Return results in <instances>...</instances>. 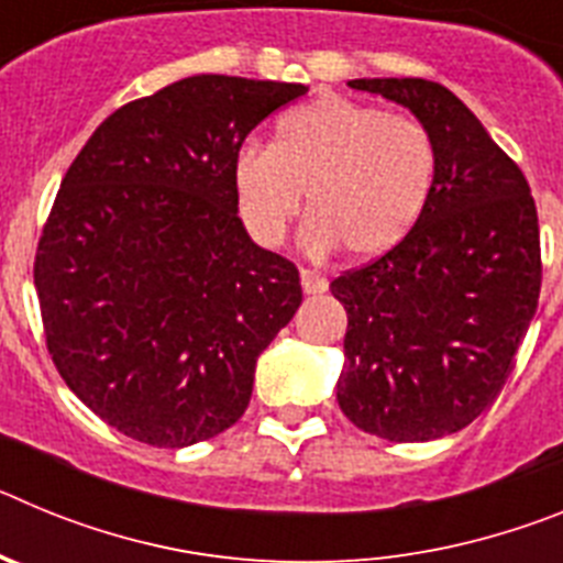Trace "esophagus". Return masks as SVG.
<instances>
[{
  "mask_svg": "<svg viewBox=\"0 0 563 563\" xmlns=\"http://www.w3.org/2000/svg\"><path fill=\"white\" fill-rule=\"evenodd\" d=\"M301 287H305L307 296H316V292H324L327 290V278L318 276L316 271H301Z\"/></svg>",
  "mask_w": 563,
  "mask_h": 563,
  "instance_id": "esophagus-1",
  "label": "esophagus"
}]
</instances>
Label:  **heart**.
<instances>
[{"mask_svg":"<svg viewBox=\"0 0 563 563\" xmlns=\"http://www.w3.org/2000/svg\"><path fill=\"white\" fill-rule=\"evenodd\" d=\"M434 180V137L417 118L341 96L287 112L273 148L245 146L233 163L239 217L258 242H285L307 194L310 245L361 262L409 236Z\"/></svg>","mask_w":563,"mask_h":563,"instance_id":"b5f03b06","label":"heart"}]
</instances>
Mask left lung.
Returning <instances> with one entry per match:
<instances>
[{"instance_id":"8db88e82","label":"left lung","mask_w":563,"mask_h":563,"mask_svg":"<svg viewBox=\"0 0 563 563\" xmlns=\"http://www.w3.org/2000/svg\"><path fill=\"white\" fill-rule=\"evenodd\" d=\"M352 89L411 109L437 146L429 206L395 251L330 285L346 310L338 406L389 442L465 429L496 400L541 292L539 213L525 174L476 114L426 78Z\"/></svg>"}]
</instances>
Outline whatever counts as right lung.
<instances>
[{"label":"right lung","instance_id":"add662e5","mask_svg":"<svg viewBox=\"0 0 563 563\" xmlns=\"http://www.w3.org/2000/svg\"><path fill=\"white\" fill-rule=\"evenodd\" d=\"M305 92L183 78L114 109L64 174L33 265L44 338L64 383L121 434L186 449L245 415L301 282L247 236L233 163Z\"/></svg>","mask_w":563,"mask_h":563}]
</instances>
